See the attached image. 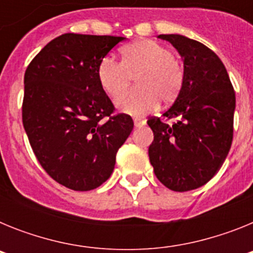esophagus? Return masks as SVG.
Here are the masks:
<instances>
[{
  "label": "esophagus",
  "instance_id": "obj_1",
  "mask_svg": "<svg viewBox=\"0 0 253 253\" xmlns=\"http://www.w3.org/2000/svg\"><path fill=\"white\" fill-rule=\"evenodd\" d=\"M144 124H146V120L138 119V118L134 119V125H135V128H140V126H143Z\"/></svg>",
  "mask_w": 253,
  "mask_h": 253
}]
</instances>
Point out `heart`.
Listing matches in <instances>:
<instances>
[{
	"label": "heart",
	"mask_w": 253,
	"mask_h": 253,
	"mask_svg": "<svg viewBox=\"0 0 253 253\" xmlns=\"http://www.w3.org/2000/svg\"><path fill=\"white\" fill-rule=\"evenodd\" d=\"M123 63L104 57L97 67L102 90L116 99L136 77L137 87L116 100L123 113L139 116L157 106L158 100L172 102L184 82V68L171 50L151 39H140L122 48Z\"/></svg>",
	"instance_id": "heart-1"
}]
</instances>
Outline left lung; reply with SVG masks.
<instances>
[{
	"instance_id": "left-lung-1",
	"label": "left lung",
	"mask_w": 253,
	"mask_h": 253,
	"mask_svg": "<svg viewBox=\"0 0 253 253\" xmlns=\"http://www.w3.org/2000/svg\"><path fill=\"white\" fill-rule=\"evenodd\" d=\"M184 60V82L163 118H149L154 139L148 154L154 175L173 191L203 186L215 175L231 149L236 95L224 64L211 49L184 35L162 34Z\"/></svg>"
}]
</instances>
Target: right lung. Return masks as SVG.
Returning a JSON list of instances; mask_svg holds the SVG:
<instances>
[{
  "label": "right lung",
  "instance_id": "1",
  "mask_svg": "<svg viewBox=\"0 0 253 253\" xmlns=\"http://www.w3.org/2000/svg\"><path fill=\"white\" fill-rule=\"evenodd\" d=\"M123 37L63 34L35 55L24 77L22 124L39 163L75 191L110 177L116 153L134 126L97 78L100 60Z\"/></svg>",
  "mask_w": 253,
  "mask_h": 253
}]
</instances>
